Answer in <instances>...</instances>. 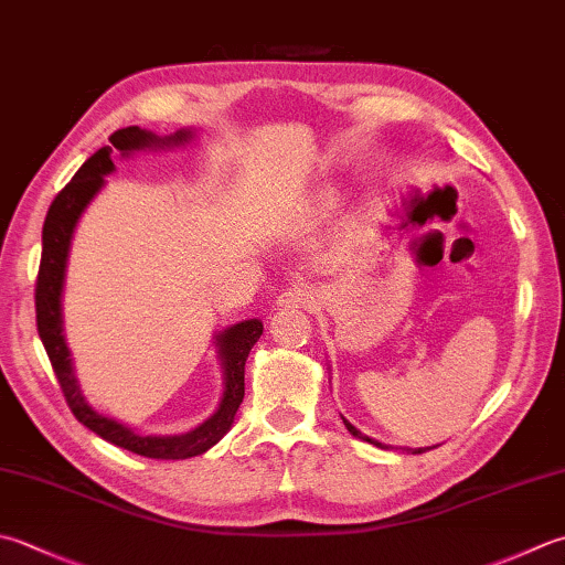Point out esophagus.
<instances>
[{
  "label": "esophagus",
  "instance_id": "1",
  "mask_svg": "<svg viewBox=\"0 0 565 565\" xmlns=\"http://www.w3.org/2000/svg\"><path fill=\"white\" fill-rule=\"evenodd\" d=\"M320 296V291L316 289L313 284H294L289 289H284L279 294V306H289V308H308L316 303V298Z\"/></svg>",
  "mask_w": 565,
  "mask_h": 565
}]
</instances>
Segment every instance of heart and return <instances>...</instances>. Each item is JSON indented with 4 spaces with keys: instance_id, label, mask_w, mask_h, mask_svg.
<instances>
[{
    "instance_id": "heart-1",
    "label": "heart",
    "mask_w": 565,
    "mask_h": 565,
    "mask_svg": "<svg viewBox=\"0 0 565 565\" xmlns=\"http://www.w3.org/2000/svg\"><path fill=\"white\" fill-rule=\"evenodd\" d=\"M330 201H333V198H330Z\"/></svg>"
}]
</instances>
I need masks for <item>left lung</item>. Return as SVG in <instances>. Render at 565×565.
<instances>
[{
  "label": "left lung",
  "mask_w": 565,
  "mask_h": 565,
  "mask_svg": "<svg viewBox=\"0 0 565 565\" xmlns=\"http://www.w3.org/2000/svg\"><path fill=\"white\" fill-rule=\"evenodd\" d=\"M342 424H345V428L350 430V434L352 436H355V438H360V440H367V444H372V446H377V448H390V446H384V444H380V440H374V438H370V436H364L362 434V430H358L355 426H352L350 422H348V418H342ZM414 452H422V448H418V450H414Z\"/></svg>",
  "instance_id": "obj_1"
}]
</instances>
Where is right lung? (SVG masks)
I'll use <instances>...</instances> for the list:
<instances>
[{
	"instance_id": "1",
	"label": "right lung",
	"mask_w": 565,
	"mask_h": 565,
	"mask_svg": "<svg viewBox=\"0 0 565 565\" xmlns=\"http://www.w3.org/2000/svg\"><path fill=\"white\" fill-rule=\"evenodd\" d=\"M193 139L191 129H181L171 137H157L153 131L139 129V127H125L117 129L109 141L121 157H129L131 151L151 149V147H175V143H185ZM113 147L97 149L90 159H87L71 183L53 198V203L46 213V223H43L41 235V264L36 276V328L43 348L49 352L51 367L58 377L65 402H68L73 416L97 434L99 438L109 440L125 450L137 452L143 458L153 460H185L193 456H201L207 448H213L220 438H223L235 414L245 399V362L249 358V350L262 335V320L249 318L242 323L232 326L217 335V355L223 362V377H225V392L220 399L217 412L203 422L198 428L188 430L181 436H141L135 428L115 422V418L97 414L95 408L87 404L81 392V384L75 380L71 350L65 345L63 335V313H61V296H63V281H65V264H68L71 239L73 230L81 220L87 203L97 195L99 188L105 185V175L115 171L113 163Z\"/></svg>"
}]
</instances>
